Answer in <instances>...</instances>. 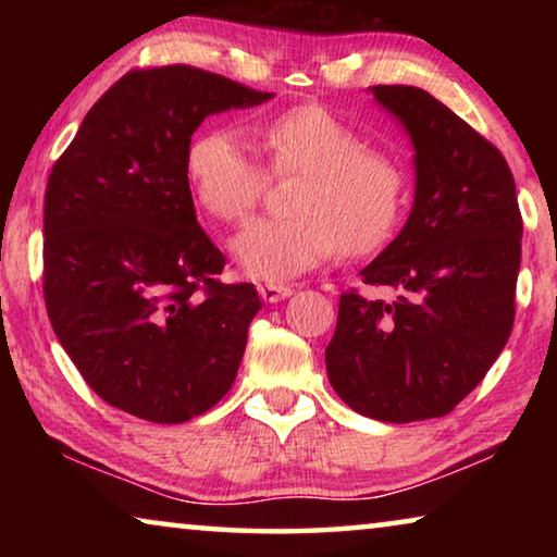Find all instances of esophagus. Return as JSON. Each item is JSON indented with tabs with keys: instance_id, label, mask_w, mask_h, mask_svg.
<instances>
[{
	"instance_id": "1",
	"label": "esophagus",
	"mask_w": 557,
	"mask_h": 557,
	"mask_svg": "<svg viewBox=\"0 0 557 557\" xmlns=\"http://www.w3.org/2000/svg\"><path fill=\"white\" fill-rule=\"evenodd\" d=\"M258 292H260V297L265 299V301H280V299H287V297H292L295 295V289L292 287H287V285H275V282H262V285H258Z\"/></svg>"
}]
</instances>
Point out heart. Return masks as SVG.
Masks as SVG:
<instances>
[{"instance_id": "heart-1", "label": "heart", "mask_w": 557, "mask_h": 557, "mask_svg": "<svg viewBox=\"0 0 557 557\" xmlns=\"http://www.w3.org/2000/svg\"><path fill=\"white\" fill-rule=\"evenodd\" d=\"M258 143L272 174H301L292 219H258L231 248L245 275L289 280L344 248L369 256L391 240L405 206V172L388 152L322 106H297L260 122ZM186 176L213 219L243 221L260 203L268 174L238 132L209 127L186 147Z\"/></svg>"}]
</instances>
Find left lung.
Masks as SVG:
<instances>
[{
  "mask_svg": "<svg viewBox=\"0 0 557 557\" xmlns=\"http://www.w3.org/2000/svg\"><path fill=\"white\" fill-rule=\"evenodd\" d=\"M412 143L414 199L361 270L383 297L338 301L326 375L348 408L383 422L442 418L511 336L523 221L504 154L428 90L373 86Z\"/></svg>",
  "mask_w": 557,
  "mask_h": 557,
  "instance_id": "obj_1",
  "label": "left lung"
}]
</instances>
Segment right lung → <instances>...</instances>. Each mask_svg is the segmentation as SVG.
<instances>
[{
    "label": "right lung",
    "mask_w": 557,
    "mask_h": 557,
    "mask_svg": "<svg viewBox=\"0 0 557 557\" xmlns=\"http://www.w3.org/2000/svg\"><path fill=\"white\" fill-rule=\"evenodd\" d=\"M272 96L194 65L132 71L53 164L46 312L112 408L178 425L231 391L262 301L248 282H219L225 258L196 221L186 147L209 115Z\"/></svg>",
    "instance_id": "1"
}]
</instances>
